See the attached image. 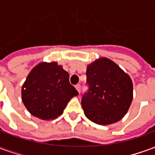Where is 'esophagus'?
<instances>
[{
  "label": "esophagus",
  "instance_id": "1",
  "mask_svg": "<svg viewBox=\"0 0 155 155\" xmlns=\"http://www.w3.org/2000/svg\"><path fill=\"white\" fill-rule=\"evenodd\" d=\"M75 88H76V90H77L78 92L81 93V84H76V85H75Z\"/></svg>",
  "mask_w": 155,
  "mask_h": 155
}]
</instances>
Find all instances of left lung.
Segmentation results:
<instances>
[{
  "label": "left lung",
  "mask_w": 155,
  "mask_h": 155,
  "mask_svg": "<svg viewBox=\"0 0 155 155\" xmlns=\"http://www.w3.org/2000/svg\"><path fill=\"white\" fill-rule=\"evenodd\" d=\"M89 90L81 105L92 122L107 125L120 120L133 100V83L130 75L108 58L98 59L87 66Z\"/></svg>",
  "instance_id": "8db88e82"
}]
</instances>
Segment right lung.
Wrapping results in <instances>:
<instances>
[{"label": "right lung", "mask_w": 155, "mask_h": 155, "mask_svg": "<svg viewBox=\"0 0 155 155\" xmlns=\"http://www.w3.org/2000/svg\"><path fill=\"white\" fill-rule=\"evenodd\" d=\"M69 73L56 62H42L33 68L22 85L21 99L27 110L44 120L63 114L71 98L78 95Z\"/></svg>", "instance_id": "right-lung-1"}]
</instances>
